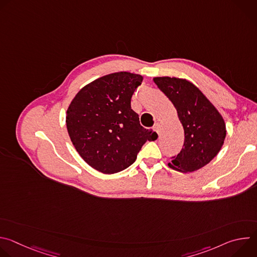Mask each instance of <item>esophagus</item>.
<instances>
[{
  "mask_svg": "<svg viewBox=\"0 0 257 257\" xmlns=\"http://www.w3.org/2000/svg\"><path fill=\"white\" fill-rule=\"evenodd\" d=\"M154 130H155L158 134H160V132H161V124H160V123H156L155 126H154Z\"/></svg>",
  "mask_w": 257,
  "mask_h": 257,
  "instance_id": "obj_1",
  "label": "esophagus"
}]
</instances>
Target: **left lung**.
Returning a JSON list of instances; mask_svg holds the SVG:
<instances>
[{
  "label": "left lung",
  "instance_id": "obj_1",
  "mask_svg": "<svg viewBox=\"0 0 257 257\" xmlns=\"http://www.w3.org/2000/svg\"><path fill=\"white\" fill-rule=\"evenodd\" d=\"M155 83L174 104L184 129V148L169 167L189 173L207 165L221 151L226 124L214 105L193 83L176 77H155Z\"/></svg>",
  "mask_w": 257,
  "mask_h": 257
}]
</instances>
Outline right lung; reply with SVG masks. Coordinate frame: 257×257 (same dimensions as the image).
<instances>
[{
    "label": "right lung",
    "mask_w": 257,
    "mask_h": 257,
    "mask_svg": "<svg viewBox=\"0 0 257 257\" xmlns=\"http://www.w3.org/2000/svg\"><path fill=\"white\" fill-rule=\"evenodd\" d=\"M143 77L130 72L104 75L85 85L72 99L66 115L70 139L80 157L103 174L131 166L142 145L156 140L131 108V97Z\"/></svg>",
    "instance_id": "1"
}]
</instances>
